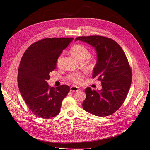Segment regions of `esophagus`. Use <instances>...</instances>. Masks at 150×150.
<instances>
[{
  "label": "esophagus",
  "instance_id": "34e87169",
  "mask_svg": "<svg viewBox=\"0 0 150 150\" xmlns=\"http://www.w3.org/2000/svg\"><path fill=\"white\" fill-rule=\"evenodd\" d=\"M79 87H77L76 86H71L70 87V90L71 91H76L79 90Z\"/></svg>",
  "mask_w": 150,
  "mask_h": 150
}]
</instances>
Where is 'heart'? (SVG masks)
Wrapping results in <instances>:
<instances>
[{"label": "heart", "mask_w": 150, "mask_h": 150, "mask_svg": "<svg viewBox=\"0 0 150 150\" xmlns=\"http://www.w3.org/2000/svg\"><path fill=\"white\" fill-rule=\"evenodd\" d=\"M71 54L76 58L86 69H92L96 64V59L93 55H91L88 48L83 44L77 43L71 47L70 49ZM60 57L57 60L59 63ZM85 77L84 74L81 71L72 72L67 76V79L75 84H80Z\"/></svg>", "instance_id": "b5f03b06"}]
</instances>
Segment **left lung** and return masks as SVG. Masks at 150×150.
I'll return each instance as SVG.
<instances>
[{
  "instance_id": "left-lung-1",
  "label": "left lung",
  "mask_w": 150,
  "mask_h": 150,
  "mask_svg": "<svg viewBox=\"0 0 150 150\" xmlns=\"http://www.w3.org/2000/svg\"><path fill=\"white\" fill-rule=\"evenodd\" d=\"M78 40L95 48L98 60L92 77H98L102 86L99 91L85 89L83 108L98 117L112 115L123 105L132 83V71L127 56L119 44L108 37L82 36L75 38Z\"/></svg>"
}]
</instances>
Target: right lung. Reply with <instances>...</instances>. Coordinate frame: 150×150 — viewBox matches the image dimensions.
<instances>
[{"mask_svg": "<svg viewBox=\"0 0 150 150\" xmlns=\"http://www.w3.org/2000/svg\"><path fill=\"white\" fill-rule=\"evenodd\" d=\"M73 38H45L28 48L19 65L18 86L28 108L35 115L48 119L60 112L62 101L69 93V85L54 88L48 85L49 74L57 67L63 50Z\"/></svg>", "mask_w": 150, "mask_h": 150, "instance_id": "1", "label": "right lung"}]
</instances>
